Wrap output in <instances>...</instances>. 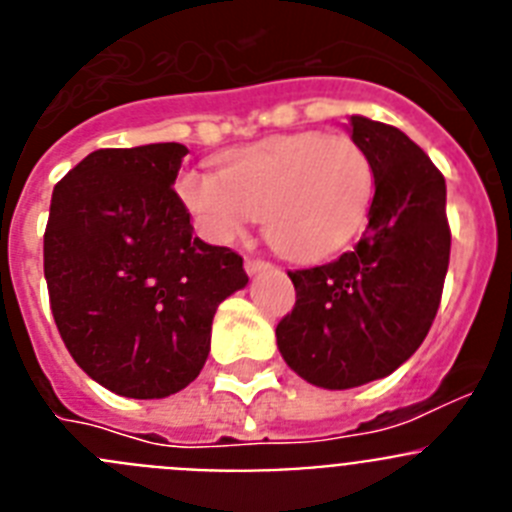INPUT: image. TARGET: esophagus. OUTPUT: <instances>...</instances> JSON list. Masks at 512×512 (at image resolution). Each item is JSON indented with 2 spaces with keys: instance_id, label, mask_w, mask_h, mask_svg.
<instances>
[{
  "instance_id": "1",
  "label": "esophagus",
  "mask_w": 512,
  "mask_h": 512,
  "mask_svg": "<svg viewBox=\"0 0 512 512\" xmlns=\"http://www.w3.org/2000/svg\"><path fill=\"white\" fill-rule=\"evenodd\" d=\"M269 261H264V259H259V256H246V271L248 274H256V271H264V269H269Z\"/></svg>"
}]
</instances>
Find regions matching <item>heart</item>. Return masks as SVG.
<instances>
[{
  "instance_id": "obj_1",
  "label": "heart",
  "mask_w": 512,
  "mask_h": 512,
  "mask_svg": "<svg viewBox=\"0 0 512 512\" xmlns=\"http://www.w3.org/2000/svg\"><path fill=\"white\" fill-rule=\"evenodd\" d=\"M179 194L212 241H235L264 217L274 251L292 261H323L369 220L374 169L346 135H274L230 151L220 174H182Z\"/></svg>"
}]
</instances>
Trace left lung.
I'll use <instances>...</instances> for the list:
<instances>
[{
    "label": "left lung",
    "instance_id": "8db88e82",
    "mask_svg": "<svg viewBox=\"0 0 512 512\" xmlns=\"http://www.w3.org/2000/svg\"><path fill=\"white\" fill-rule=\"evenodd\" d=\"M372 161L374 202L361 241L323 266L289 271L297 300L277 346L302 379L348 390L392 374L428 336L449 271L446 182L395 125L348 120Z\"/></svg>",
    "mask_w": 512,
    "mask_h": 512
}]
</instances>
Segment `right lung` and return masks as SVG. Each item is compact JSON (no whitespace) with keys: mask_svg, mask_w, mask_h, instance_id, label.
I'll list each match as a JSON object with an SVG mask.
<instances>
[{"mask_svg":"<svg viewBox=\"0 0 512 512\" xmlns=\"http://www.w3.org/2000/svg\"><path fill=\"white\" fill-rule=\"evenodd\" d=\"M182 143L99 148L56 184L43 235L51 312L76 364L122 397L184 390L243 256L192 235L174 182Z\"/></svg>","mask_w":512,"mask_h":512,"instance_id":"right-lung-1","label":"right lung"}]
</instances>
